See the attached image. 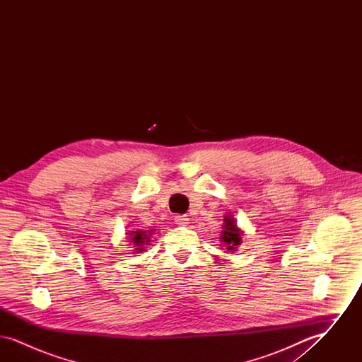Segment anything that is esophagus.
<instances>
[{
	"mask_svg": "<svg viewBox=\"0 0 362 362\" xmlns=\"http://www.w3.org/2000/svg\"><path fill=\"white\" fill-rule=\"evenodd\" d=\"M175 224H176V225L189 224V218H187V216H180V214H177V216H175Z\"/></svg>",
	"mask_w": 362,
	"mask_h": 362,
	"instance_id": "esophagus-1",
	"label": "esophagus"
}]
</instances>
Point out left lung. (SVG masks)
I'll return each instance as SVG.
<instances>
[{"label":"left lung","instance_id":"8db88e82","mask_svg":"<svg viewBox=\"0 0 362 362\" xmlns=\"http://www.w3.org/2000/svg\"><path fill=\"white\" fill-rule=\"evenodd\" d=\"M224 230L221 232V243L224 244L225 248L228 251H236L238 245H240L243 243V230L236 225V221L232 216H225L224 225H223Z\"/></svg>","mask_w":362,"mask_h":362}]
</instances>
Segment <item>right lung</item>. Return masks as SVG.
I'll list each match as a JSON object with an SVG mask.
<instances>
[{"label":"right lung","instance_id":"right-lung-1","mask_svg":"<svg viewBox=\"0 0 362 362\" xmlns=\"http://www.w3.org/2000/svg\"><path fill=\"white\" fill-rule=\"evenodd\" d=\"M130 241H133L134 247H136V252H141L144 251V244H148L151 239L149 236L153 233H149L146 230H130Z\"/></svg>","mask_w":362,"mask_h":362}]
</instances>
